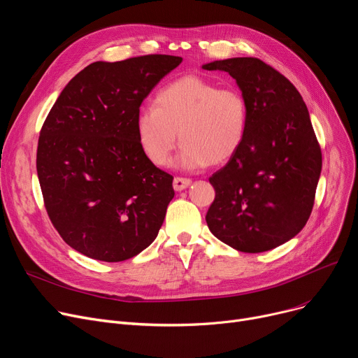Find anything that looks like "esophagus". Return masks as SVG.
Wrapping results in <instances>:
<instances>
[{"instance_id": "obj_1", "label": "esophagus", "mask_w": 358, "mask_h": 358, "mask_svg": "<svg viewBox=\"0 0 358 358\" xmlns=\"http://www.w3.org/2000/svg\"><path fill=\"white\" fill-rule=\"evenodd\" d=\"M190 184H192V180H189V178H181V177H177V178H174L173 187H174V190H176V192H182V190H185L187 187H189Z\"/></svg>"}]
</instances>
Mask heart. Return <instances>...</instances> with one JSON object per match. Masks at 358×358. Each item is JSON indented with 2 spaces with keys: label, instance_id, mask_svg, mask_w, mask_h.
Wrapping results in <instances>:
<instances>
[{
  "label": "heart",
  "instance_id": "1",
  "mask_svg": "<svg viewBox=\"0 0 358 358\" xmlns=\"http://www.w3.org/2000/svg\"><path fill=\"white\" fill-rule=\"evenodd\" d=\"M155 107H141L135 131L143 154L155 165H166L182 142L176 165L197 169L228 162L239 150L248 127V104L234 87L185 75L161 88Z\"/></svg>",
  "mask_w": 358,
  "mask_h": 358
}]
</instances>
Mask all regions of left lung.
Returning <instances> with one entry per match:
<instances>
[{"label": "left lung", "mask_w": 358, "mask_h": 358, "mask_svg": "<svg viewBox=\"0 0 358 358\" xmlns=\"http://www.w3.org/2000/svg\"><path fill=\"white\" fill-rule=\"evenodd\" d=\"M201 68L228 72L248 104L245 139L209 178L216 197L206 222L238 251H270L302 231L313 208L322 154L308 107L286 77L257 58Z\"/></svg>", "instance_id": "8db88e82"}]
</instances>
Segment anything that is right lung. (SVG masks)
Segmentation results:
<instances>
[{
  "mask_svg": "<svg viewBox=\"0 0 358 358\" xmlns=\"http://www.w3.org/2000/svg\"><path fill=\"white\" fill-rule=\"evenodd\" d=\"M171 55L94 62L66 84L41 130L36 168L48 215L71 248L119 262L152 243L174 197L173 176L148 159L135 117L181 64Z\"/></svg>",
  "mask_w": 358,
  "mask_h": 358,
  "instance_id": "obj_1",
  "label": "right lung"
}]
</instances>
